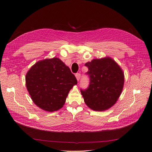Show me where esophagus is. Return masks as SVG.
Returning <instances> with one entry per match:
<instances>
[{"label": "esophagus", "mask_w": 152, "mask_h": 152, "mask_svg": "<svg viewBox=\"0 0 152 152\" xmlns=\"http://www.w3.org/2000/svg\"><path fill=\"white\" fill-rule=\"evenodd\" d=\"M75 76H76V79H77V80L79 81V80H80V77H81V74H80V73H76V74L75 75Z\"/></svg>", "instance_id": "1"}]
</instances>
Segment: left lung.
Instances as JSON below:
<instances>
[{"mask_svg":"<svg viewBox=\"0 0 152 152\" xmlns=\"http://www.w3.org/2000/svg\"><path fill=\"white\" fill-rule=\"evenodd\" d=\"M90 78L89 87L81 89L84 102L94 110H105L115 104L124 83V72L109 57L94 59L85 64Z\"/></svg>","mask_w":152,"mask_h":152,"instance_id":"left-lung-1","label":"left lung"}]
</instances>
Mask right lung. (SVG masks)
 I'll list each match as a JSON object with an SVG mask.
<instances>
[{"instance_id":"obj_1","label":"right lung","mask_w":152,"mask_h":152,"mask_svg":"<svg viewBox=\"0 0 152 152\" xmlns=\"http://www.w3.org/2000/svg\"><path fill=\"white\" fill-rule=\"evenodd\" d=\"M26 87L34 102L48 112L63 107L77 80L68 66L58 58L39 61L25 77Z\"/></svg>"}]
</instances>
